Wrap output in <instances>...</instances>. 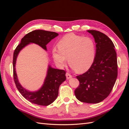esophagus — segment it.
Returning <instances> with one entry per match:
<instances>
[{
	"label": "esophagus",
	"mask_w": 129,
	"mask_h": 129,
	"mask_svg": "<svg viewBox=\"0 0 129 129\" xmlns=\"http://www.w3.org/2000/svg\"><path fill=\"white\" fill-rule=\"evenodd\" d=\"M66 77H67V79H71V78L72 77V76L68 73H66Z\"/></svg>",
	"instance_id": "1"
}]
</instances>
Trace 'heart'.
I'll use <instances>...</instances> for the list:
<instances>
[{
  "label": "heart",
  "mask_w": 129,
  "mask_h": 129,
  "mask_svg": "<svg viewBox=\"0 0 129 129\" xmlns=\"http://www.w3.org/2000/svg\"><path fill=\"white\" fill-rule=\"evenodd\" d=\"M52 50L53 58L60 67L67 57L69 65L77 72L82 73L91 67L96 55V44L93 39L74 33L66 35Z\"/></svg>",
  "instance_id": "heart-1"
}]
</instances>
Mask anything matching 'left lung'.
<instances>
[{"mask_svg":"<svg viewBox=\"0 0 129 129\" xmlns=\"http://www.w3.org/2000/svg\"><path fill=\"white\" fill-rule=\"evenodd\" d=\"M87 31L95 39L96 55L88 71L76 76L80 84L75 95L82 102L97 103L107 98L114 86L118 74L117 54L107 36L98 30Z\"/></svg>","mask_w":129,"mask_h":129,"instance_id":"left-lung-1","label":"left lung"}]
</instances>
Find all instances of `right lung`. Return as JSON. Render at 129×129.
I'll return each mask as SVG.
<instances>
[{
  "mask_svg": "<svg viewBox=\"0 0 129 129\" xmlns=\"http://www.w3.org/2000/svg\"><path fill=\"white\" fill-rule=\"evenodd\" d=\"M57 36H58V33L50 31L44 30L32 31L22 38L20 43L14 51L13 67V78L15 85L21 94L32 103L47 106L53 103L58 96L60 84L66 79V72L64 70L53 68L49 66L44 85L38 91L30 92L23 88L18 81L15 68L17 56L19 52L30 43H34L47 50L46 45Z\"/></svg>",
  "mask_w": 129,
  "mask_h": 129,
  "instance_id": "obj_1",
  "label": "right lung"
}]
</instances>
